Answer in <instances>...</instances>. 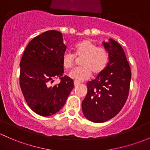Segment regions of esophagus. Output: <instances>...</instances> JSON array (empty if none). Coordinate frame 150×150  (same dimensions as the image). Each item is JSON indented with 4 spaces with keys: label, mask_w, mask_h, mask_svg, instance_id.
Returning a JSON list of instances; mask_svg holds the SVG:
<instances>
[{
    "label": "esophagus",
    "mask_w": 150,
    "mask_h": 150,
    "mask_svg": "<svg viewBox=\"0 0 150 150\" xmlns=\"http://www.w3.org/2000/svg\"><path fill=\"white\" fill-rule=\"evenodd\" d=\"M81 84L79 82H77V81H74V85H75V86H79V85Z\"/></svg>",
    "instance_id": "34e87169"
}]
</instances>
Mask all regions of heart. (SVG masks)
<instances>
[{
  "instance_id": "heart-1",
  "label": "heart",
  "mask_w": 150,
  "mask_h": 150,
  "mask_svg": "<svg viewBox=\"0 0 150 150\" xmlns=\"http://www.w3.org/2000/svg\"><path fill=\"white\" fill-rule=\"evenodd\" d=\"M75 54L65 51L62 58V64L64 69H71L75 62V57L81 59V67L72 69L68 75L77 82H81L90 78L91 73L99 75L107 66L109 54L107 50L89 40H82L74 47Z\"/></svg>"
}]
</instances>
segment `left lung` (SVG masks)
Listing matches in <instances>:
<instances>
[{"label":"left lung","mask_w":150,"mask_h":150,"mask_svg":"<svg viewBox=\"0 0 150 150\" xmlns=\"http://www.w3.org/2000/svg\"><path fill=\"white\" fill-rule=\"evenodd\" d=\"M102 44L108 52V64L96 79L87 83V94L82 102L84 116L93 122H106L118 114L128 99L131 78L121 46L110 38Z\"/></svg>","instance_id":"1"}]
</instances>
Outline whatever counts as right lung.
Wrapping results in <instances>:
<instances>
[{
  "label": "right lung",
  "instance_id": "obj_1",
  "mask_svg": "<svg viewBox=\"0 0 150 150\" xmlns=\"http://www.w3.org/2000/svg\"><path fill=\"white\" fill-rule=\"evenodd\" d=\"M66 48L62 33L48 30L34 38L22 55L21 90L30 109L41 116L59 111L74 88L73 80L63 75L62 58ZM54 78H59L61 82L51 86Z\"/></svg>",
  "mask_w": 150,
  "mask_h": 150
}]
</instances>
